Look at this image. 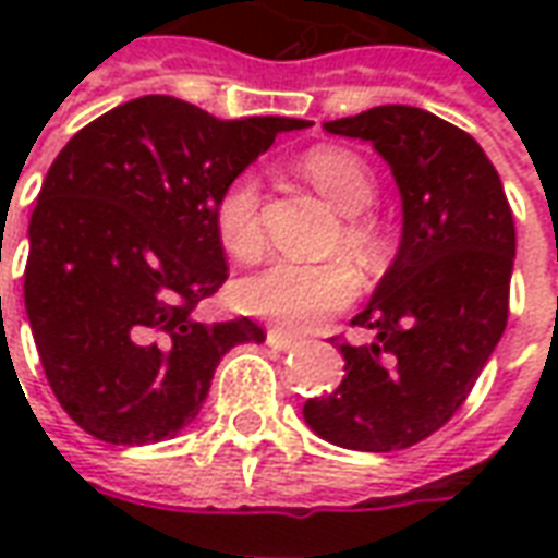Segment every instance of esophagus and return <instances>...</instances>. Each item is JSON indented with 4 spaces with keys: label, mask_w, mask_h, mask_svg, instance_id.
<instances>
[{
    "label": "esophagus",
    "mask_w": 558,
    "mask_h": 558,
    "mask_svg": "<svg viewBox=\"0 0 558 558\" xmlns=\"http://www.w3.org/2000/svg\"><path fill=\"white\" fill-rule=\"evenodd\" d=\"M266 343H268V347H271V350L290 352V350H295V347H299V338H292V335H287V331H280V328H268Z\"/></svg>",
    "instance_id": "esophagus-1"
}]
</instances>
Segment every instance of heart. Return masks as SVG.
<instances>
[{"label":"heart","instance_id":"1","mask_svg":"<svg viewBox=\"0 0 558 558\" xmlns=\"http://www.w3.org/2000/svg\"><path fill=\"white\" fill-rule=\"evenodd\" d=\"M304 172L311 182L331 199V206L350 215L340 242L352 254H374L376 232L362 211L374 203V175L364 167L359 155L347 148L319 146L304 155ZM211 223L218 232L223 251L242 263H251L263 254V218H259V179L254 172H239L235 179L223 184V191L211 206ZM359 271L347 259H328V263H292L278 259L263 271L242 280L239 302L247 314L271 319L290 331H304L323 323L328 314L359 295Z\"/></svg>","mask_w":558,"mask_h":558}]
</instances>
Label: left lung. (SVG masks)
<instances>
[{
	"label": "left lung",
	"instance_id": "8db88e82",
	"mask_svg": "<svg viewBox=\"0 0 558 558\" xmlns=\"http://www.w3.org/2000/svg\"><path fill=\"white\" fill-rule=\"evenodd\" d=\"M364 140L398 182L403 232L395 263L340 343L347 374L304 403L307 427L350 451H400L451 418L508 323L514 215L484 148L439 116L386 104L323 125Z\"/></svg>",
	"mask_w": 558,
	"mask_h": 558
}]
</instances>
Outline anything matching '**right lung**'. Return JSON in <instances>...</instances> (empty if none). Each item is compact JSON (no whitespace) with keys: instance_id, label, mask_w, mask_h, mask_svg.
<instances>
[{"instance_id":"add662e5","label":"right lung","mask_w":558,"mask_h":558,"mask_svg":"<svg viewBox=\"0 0 558 558\" xmlns=\"http://www.w3.org/2000/svg\"><path fill=\"white\" fill-rule=\"evenodd\" d=\"M307 125L223 122L143 95L59 151L32 211L23 295L56 400L95 439H172L196 418L220 359L266 340L247 316L194 319L227 280L211 206L278 134Z\"/></svg>"}]
</instances>
